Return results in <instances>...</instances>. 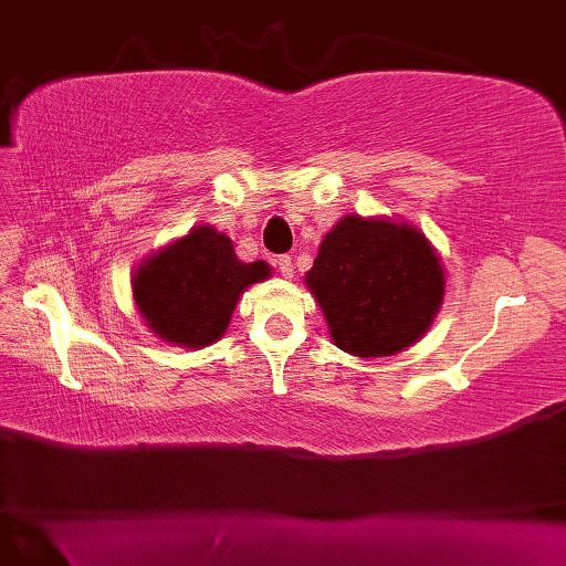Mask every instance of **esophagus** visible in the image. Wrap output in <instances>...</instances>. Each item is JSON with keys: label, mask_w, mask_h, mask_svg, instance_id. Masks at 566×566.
I'll use <instances>...</instances> for the list:
<instances>
[{"label": "esophagus", "mask_w": 566, "mask_h": 566, "mask_svg": "<svg viewBox=\"0 0 566 566\" xmlns=\"http://www.w3.org/2000/svg\"><path fill=\"white\" fill-rule=\"evenodd\" d=\"M274 264H276V270H280V274L284 276V280H292V276H294V262H292L290 255H280V258L274 260Z\"/></svg>", "instance_id": "obj_1"}]
</instances>
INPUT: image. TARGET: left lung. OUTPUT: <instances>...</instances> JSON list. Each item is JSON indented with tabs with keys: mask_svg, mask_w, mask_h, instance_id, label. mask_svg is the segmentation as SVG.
<instances>
[{
	"mask_svg": "<svg viewBox=\"0 0 566 566\" xmlns=\"http://www.w3.org/2000/svg\"><path fill=\"white\" fill-rule=\"evenodd\" d=\"M306 284L340 350L387 357L428 331L442 302L444 274L413 226L345 216L323 238Z\"/></svg>",
	"mask_w": 566,
	"mask_h": 566,
	"instance_id": "1",
	"label": "left lung"
}]
</instances>
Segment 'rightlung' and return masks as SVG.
Here are the masks:
<instances>
[{"instance_id":"1","label":"right lung","mask_w":566,"mask_h":566,"mask_svg":"<svg viewBox=\"0 0 566 566\" xmlns=\"http://www.w3.org/2000/svg\"><path fill=\"white\" fill-rule=\"evenodd\" d=\"M268 262H240L231 238L199 226L143 262L134 296L148 328L185 347H207L226 333L245 286L268 280Z\"/></svg>"}]
</instances>
